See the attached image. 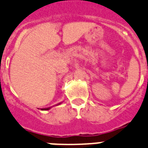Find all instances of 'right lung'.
<instances>
[{"mask_svg": "<svg viewBox=\"0 0 148 148\" xmlns=\"http://www.w3.org/2000/svg\"><path fill=\"white\" fill-rule=\"evenodd\" d=\"M50 108H44V110H49ZM42 110H43V109H42Z\"/></svg>", "mask_w": 148, "mask_h": 148, "instance_id": "right-lung-1", "label": "right lung"}]
</instances>
